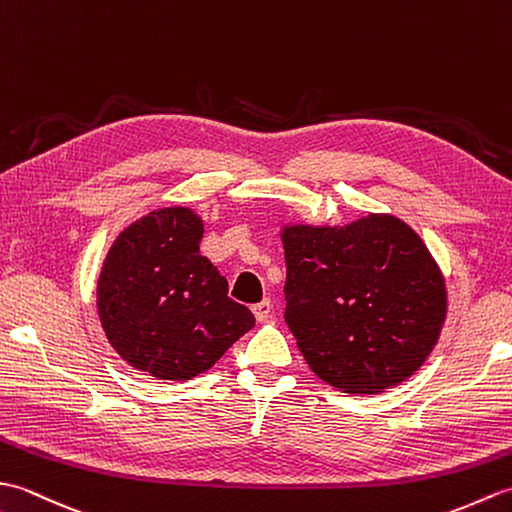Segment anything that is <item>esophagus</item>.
I'll list each match as a JSON object with an SVG mask.
<instances>
[{
	"label": "esophagus",
	"instance_id": "esophagus-1",
	"mask_svg": "<svg viewBox=\"0 0 512 512\" xmlns=\"http://www.w3.org/2000/svg\"><path fill=\"white\" fill-rule=\"evenodd\" d=\"M270 312H273V303H270V299L259 301L253 306V314H255L257 321H266L270 317Z\"/></svg>",
	"mask_w": 512,
	"mask_h": 512
}]
</instances>
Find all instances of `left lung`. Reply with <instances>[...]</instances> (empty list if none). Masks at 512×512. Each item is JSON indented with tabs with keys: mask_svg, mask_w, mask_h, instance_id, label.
Returning <instances> with one entry per match:
<instances>
[{
	"mask_svg": "<svg viewBox=\"0 0 512 512\" xmlns=\"http://www.w3.org/2000/svg\"><path fill=\"white\" fill-rule=\"evenodd\" d=\"M286 321L323 383L383 394L413 376L447 321V281L413 228L389 213L350 224L288 222Z\"/></svg>",
	"mask_w": 512,
	"mask_h": 512,
	"instance_id": "left-lung-1",
	"label": "left lung"
}]
</instances>
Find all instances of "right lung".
<instances>
[{
	"mask_svg": "<svg viewBox=\"0 0 512 512\" xmlns=\"http://www.w3.org/2000/svg\"><path fill=\"white\" fill-rule=\"evenodd\" d=\"M204 222L191 206H160L116 235L96 279V312L125 363L156 380L211 369L255 317L228 297L200 255Z\"/></svg>",
	"mask_w": 512,
	"mask_h": 512,
	"instance_id": "add662e5",
	"label": "right lung"
}]
</instances>
